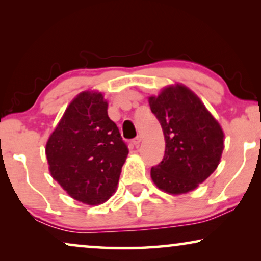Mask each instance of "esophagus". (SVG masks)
<instances>
[{
	"label": "esophagus",
	"instance_id": "1",
	"mask_svg": "<svg viewBox=\"0 0 261 261\" xmlns=\"http://www.w3.org/2000/svg\"><path fill=\"white\" fill-rule=\"evenodd\" d=\"M140 142H141V137H137L135 139H133V145L135 147H138V146L140 145Z\"/></svg>",
	"mask_w": 261,
	"mask_h": 261
}]
</instances>
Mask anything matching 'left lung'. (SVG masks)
Here are the masks:
<instances>
[{"label":"left lung","instance_id":"obj_1","mask_svg":"<svg viewBox=\"0 0 261 261\" xmlns=\"http://www.w3.org/2000/svg\"><path fill=\"white\" fill-rule=\"evenodd\" d=\"M148 102L165 138L164 158L151 169L153 181L167 194L194 190L219 165L222 128L201 99L181 84L165 88Z\"/></svg>","mask_w":261,"mask_h":261}]
</instances>
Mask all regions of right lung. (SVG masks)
Returning a JSON list of instances; mask_svg holds the SVG:
<instances>
[{"instance_id": "obj_1", "label": "right lung", "mask_w": 261, "mask_h": 261, "mask_svg": "<svg viewBox=\"0 0 261 261\" xmlns=\"http://www.w3.org/2000/svg\"><path fill=\"white\" fill-rule=\"evenodd\" d=\"M101 92H81L46 144L49 172L71 197L89 205L109 199L128 154Z\"/></svg>"}]
</instances>
